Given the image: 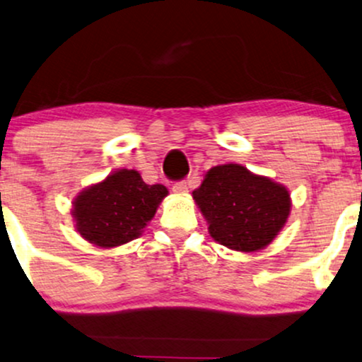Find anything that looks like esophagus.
<instances>
[{"instance_id": "34e87169", "label": "esophagus", "mask_w": 362, "mask_h": 362, "mask_svg": "<svg viewBox=\"0 0 362 362\" xmlns=\"http://www.w3.org/2000/svg\"><path fill=\"white\" fill-rule=\"evenodd\" d=\"M172 190L175 194H187L189 192V185H187V182H177V184H173Z\"/></svg>"}]
</instances>
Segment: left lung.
<instances>
[{
  "label": "left lung",
  "instance_id": "1",
  "mask_svg": "<svg viewBox=\"0 0 362 362\" xmlns=\"http://www.w3.org/2000/svg\"><path fill=\"white\" fill-rule=\"evenodd\" d=\"M192 197L210 237L237 252L265 249L287 223L292 207L286 187L240 163L210 168Z\"/></svg>",
  "mask_w": 362,
  "mask_h": 362
}]
</instances>
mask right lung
I'll return each mask as SVG.
<instances>
[{
	"label": "right lung",
	"mask_w": 362,
	"mask_h": 362,
	"mask_svg": "<svg viewBox=\"0 0 362 362\" xmlns=\"http://www.w3.org/2000/svg\"><path fill=\"white\" fill-rule=\"evenodd\" d=\"M167 195L165 185H148L136 170L120 168L81 190L71 202V217L86 242L113 249L144 234Z\"/></svg>",
	"instance_id": "right-lung-1"
}]
</instances>
